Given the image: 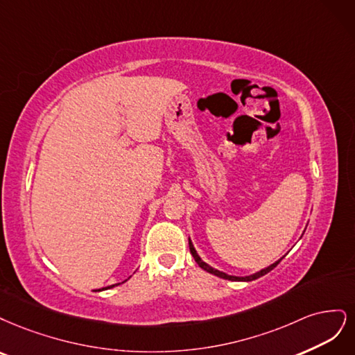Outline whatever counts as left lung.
<instances>
[{"mask_svg":"<svg viewBox=\"0 0 355 355\" xmlns=\"http://www.w3.org/2000/svg\"><path fill=\"white\" fill-rule=\"evenodd\" d=\"M189 248H190V254L193 255L194 261L198 262V266H199L200 268H203L205 271H208V272L214 274V276H218V277H221V279H225V280H233V282H252V280H255V279H259V277H262V276H266V274H267V272H270V271H271L274 267H277V264H279V262L282 261V259L276 261V262H274V264H271L270 267H267V268H264V270H261V271H258V272L252 274V276H246V277H236V276H228V274H225V272H223V271H218V270H215V268H212L211 266H208L207 262H203V261L200 259V257L198 255L196 249L193 248V243L190 242V239H189Z\"/></svg>","mask_w":355,"mask_h":355,"instance_id":"obj_1","label":"left lung"}]
</instances>
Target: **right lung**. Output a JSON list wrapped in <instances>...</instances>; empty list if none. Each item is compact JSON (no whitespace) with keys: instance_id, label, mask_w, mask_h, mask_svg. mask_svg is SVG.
<instances>
[{"instance_id":"1","label":"right lung","mask_w":355,"mask_h":355,"mask_svg":"<svg viewBox=\"0 0 355 355\" xmlns=\"http://www.w3.org/2000/svg\"><path fill=\"white\" fill-rule=\"evenodd\" d=\"M123 283V282H122ZM115 286H118V284H112V286H107V288L106 289H110V288H115ZM103 289H105V288H103Z\"/></svg>"}]
</instances>
